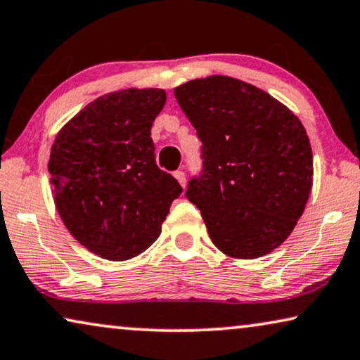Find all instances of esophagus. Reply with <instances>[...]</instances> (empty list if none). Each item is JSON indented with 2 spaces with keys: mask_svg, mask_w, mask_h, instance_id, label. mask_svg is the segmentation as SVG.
Returning <instances> with one entry per match:
<instances>
[{
  "mask_svg": "<svg viewBox=\"0 0 360 360\" xmlns=\"http://www.w3.org/2000/svg\"><path fill=\"white\" fill-rule=\"evenodd\" d=\"M174 176L176 179V181H179V184L181 185V186H185L186 185V179H185V174L181 170H176V172H174Z\"/></svg>",
  "mask_w": 360,
  "mask_h": 360,
  "instance_id": "1",
  "label": "esophagus"
}]
</instances>
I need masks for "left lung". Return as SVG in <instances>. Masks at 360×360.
<instances>
[{"label":"left lung","mask_w":360,"mask_h":360,"mask_svg":"<svg viewBox=\"0 0 360 360\" xmlns=\"http://www.w3.org/2000/svg\"><path fill=\"white\" fill-rule=\"evenodd\" d=\"M174 94L202 143V172L186 198L212 243L238 259L273 252L294 231L314 184L304 124L268 92L231 76L193 79Z\"/></svg>","instance_id":"1"}]
</instances>
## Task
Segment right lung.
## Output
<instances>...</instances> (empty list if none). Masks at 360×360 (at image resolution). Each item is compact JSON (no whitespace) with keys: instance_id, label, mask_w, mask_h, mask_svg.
Masks as SVG:
<instances>
[{"instance_id":"1","label":"right lung","mask_w":360,"mask_h":360,"mask_svg":"<svg viewBox=\"0 0 360 360\" xmlns=\"http://www.w3.org/2000/svg\"><path fill=\"white\" fill-rule=\"evenodd\" d=\"M164 89L105 94L56 134L49 172L56 211L72 237L112 262L138 257L162 231L181 186L155 164L150 127Z\"/></svg>"}]
</instances>
